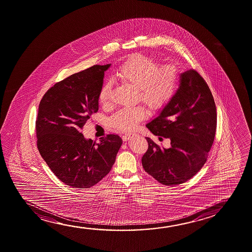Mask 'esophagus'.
<instances>
[{
    "instance_id": "esophagus-1",
    "label": "esophagus",
    "mask_w": 252,
    "mask_h": 252,
    "mask_svg": "<svg viewBox=\"0 0 252 252\" xmlns=\"http://www.w3.org/2000/svg\"><path fill=\"white\" fill-rule=\"evenodd\" d=\"M134 135V134H131V133H128V134H124V135H123V140L124 141H128L129 139L131 138L132 136Z\"/></svg>"
}]
</instances>
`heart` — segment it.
I'll return each mask as SVG.
<instances>
[{
  "instance_id": "obj_1",
  "label": "heart",
  "mask_w": 252,
  "mask_h": 252,
  "mask_svg": "<svg viewBox=\"0 0 252 252\" xmlns=\"http://www.w3.org/2000/svg\"><path fill=\"white\" fill-rule=\"evenodd\" d=\"M118 80L137 90L136 97L152 110H162L177 94L180 75L174 66L162 64L159 61L142 54H135L121 64L115 72ZM98 100L103 106L112 103V87L106 83L101 87ZM147 110L142 105L124 109L110 118L114 128L123 131L134 130L141 121L145 119Z\"/></svg>"
}]
</instances>
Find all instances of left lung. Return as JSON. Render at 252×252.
Masks as SVG:
<instances>
[{
    "instance_id": "8db88e82",
    "label": "left lung",
    "mask_w": 252,
    "mask_h": 252,
    "mask_svg": "<svg viewBox=\"0 0 252 252\" xmlns=\"http://www.w3.org/2000/svg\"><path fill=\"white\" fill-rule=\"evenodd\" d=\"M146 126L159 140L170 139L171 147L160 148L146 137L144 170L170 187L193 177L206 163L216 133V105L205 79L193 69L181 73L177 94Z\"/></svg>"
}]
</instances>
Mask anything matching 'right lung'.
<instances>
[{"label": "right lung", "mask_w": 252, "mask_h": 252, "mask_svg": "<svg viewBox=\"0 0 252 252\" xmlns=\"http://www.w3.org/2000/svg\"><path fill=\"white\" fill-rule=\"evenodd\" d=\"M110 64L93 65L45 93L36 119L37 147L53 174L73 188H90L110 173L123 143L109 134L98 143L81 129L98 110V93Z\"/></svg>", "instance_id": "obj_1"}]
</instances>
